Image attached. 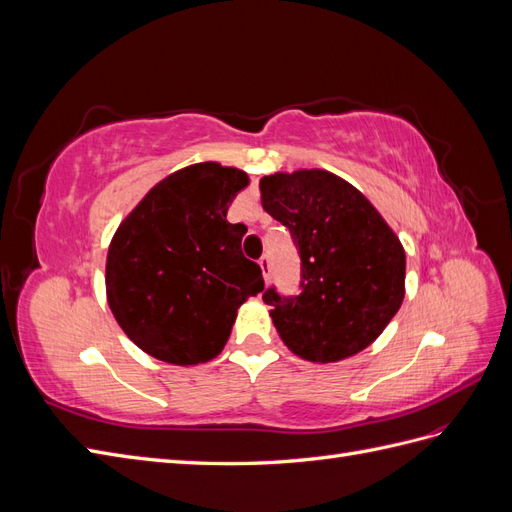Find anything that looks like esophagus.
Segmentation results:
<instances>
[{"instance_id": "1", "label": "esophagus", "mask_w": 512, "mask_h": 512, "mask_svg": "<svg viewBox=\"0 0 512 512\" xmlns=\"http://www.w3.org/2000/svg\"><path fill=\"white\" fill-rule=\"evenodd\" d=\"M258 265L262 269V275H265V282H269V277H271V258L265 254V256L258 260Z\"/></svg>"}]
</instances>
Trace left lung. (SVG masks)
I'll list each match as a JSON object with an SVG mask.
<instances>
[{
	"label": "left lung",
	"instance_id": "1",
	"mask_svg": "<svg viewBox=\"0 0 512 512\" xmlns=\"http://www.w3.org/2000/svg\"><path fill=\"white\" fill-rule=\"evenodd\" d=\"M262 207L301 256V294H262L282 342L305 361L337 363L374 344L406 294V252L369 200L329 170L260 179Z\"/></svg>",
	"mask_w": 512,
	"mask_h": 512
}]
</instances>
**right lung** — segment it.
Instances as JSON below:
<instances>
[{"instance_id":"obj_1","label":"right lung","mask_w":512,"mask_h":512,"mask_svg":"<svg viewBox=\"0 0 512 512\" xmlns=\"http://www.w3.org/2000/svg\"><path fill=\"white\" fill-rule=\"evenodd\" d=\"M243 170L200 162L168 175L119 224L106 256V301L149 356L198 365L218 356L237 309L265 288L241 252L243 226L226 220L247 188Z\"/></svg>"}]
</instances>
